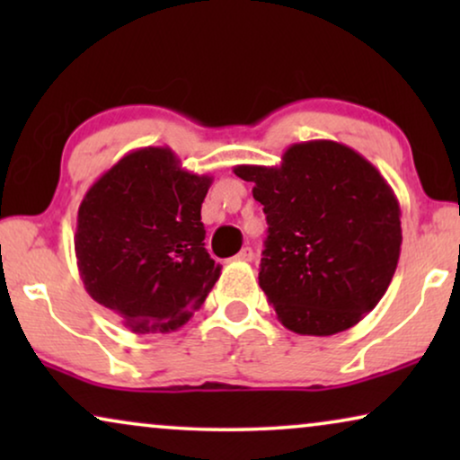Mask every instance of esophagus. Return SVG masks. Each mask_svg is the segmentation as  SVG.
I'll use <instances>...</instances> for the list:
<instances>
[{"mask_svg": "<svg viewBox=\"0 0 460 460\" xmlns=\"http://www.w3.org/2000/svg\"><path fill=\"white\" fill-rule=\"evenodd\" d=\"M253 257H255L253 249H251V247H243L241 253L236 255V260H238V261H251V260H253Z\"/></svg>", "mask_w": 460, "mask_h": 460, "instance_id": "esophagus-1", "label": "esophagus"}]
</instances>
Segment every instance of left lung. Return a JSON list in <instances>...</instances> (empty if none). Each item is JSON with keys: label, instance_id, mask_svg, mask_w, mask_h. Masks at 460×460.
Masks as SVG:
<instances>
[{"label": "left lung", "instance_id": "left-lung-1", "mask_svg": "<svg viewBox=\"0 0 460 460\" xmlns=\"http://www.w3.org/2000/svg\"><path fill=\"white\" fill-rule=\"evenodd\" d=\"M253 181L268 238L260 287L297 335L329 337L360 323L400 260V203L373 163L345 144H293L274 167L236 165Z\"/></svg>", "mask_w": 460, "mask_h": 460}]
</instances>
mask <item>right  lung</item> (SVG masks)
<instances>
[{
    "mask_svg": "<svg viewBox=\"0 0 460 460\" xmlns=\"http://www.w3.org/2000/svg\"><path fill=\"white\" fill-rule=\"evenodd\" d=\"M213 178L172 148L131 150L90 186L75 255L85 291L134 332L184 326L222 274L205 249L200 207Z\"/></svg>",
    "mask_w": 460,
    "mask_h": 460,
    "instance_id": "add662e5",
    "label": "right lung"
}]
</instances>
